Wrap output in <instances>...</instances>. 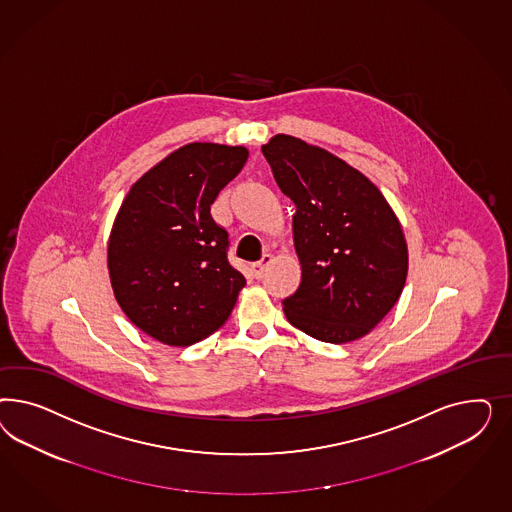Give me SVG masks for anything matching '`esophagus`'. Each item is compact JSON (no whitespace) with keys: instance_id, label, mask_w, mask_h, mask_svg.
Returning a JSON list of instances; mask_svg holds the SVG:
<instances>
[{"instance_id":"obj_1","label":"esophagus","mask_w":512,"mask_h":512,"mask_svg":"<svg viewBox=\"0 0 512 512\" xmlns=\"http://www.w3.org/2000/svg\"><path fill=\"white\" fill-rule=\"evenodd\" d=\"M272 261H274V257L270 255V253H266V255H263V259L259 261V263H253L251 264V270H253V276L257 279H261L264 276V272H266V268L272 264Z\"/></svg>"}]
</instances>
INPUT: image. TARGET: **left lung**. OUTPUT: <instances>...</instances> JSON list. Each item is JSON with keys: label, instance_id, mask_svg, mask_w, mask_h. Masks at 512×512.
I'll return each instance as SVG.
<instances>
[{"label": "left lung", "instance_id": "1", "mask_svg": "<svg viewBox=\"0 0 512 512\" xmlns=\"http://www.w3.org/2000/svg\"><path fill=\"white\" fill-rule=\"evenodd\" d=\"M263 154L296 206L302 281L283 300L287 321L326 343L366 336L405 285L409 253L400 219L368 176L325 148L276 135Z\"/></svg>", "mask_w": 512, "mask_h": 512}]
</instances>
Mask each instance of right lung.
<instances>
[{"mask_svg":"<svg viewBox=\"0 0 512 512\" xmlns=\"http://www.w3.org/2000/svg\"><path fill=\"white\" fill-rule=\"evenodd\" d=\"M248 148L191 142L131 186L112 223L107 266L133 325L172 347L208 338L231 315L246 278L227 261L229 234L210 214Z\"/></svg>","mask_w":512,"mask_h":512,"instance_id":"obj_1","label":"right lung"}]
</instances>
